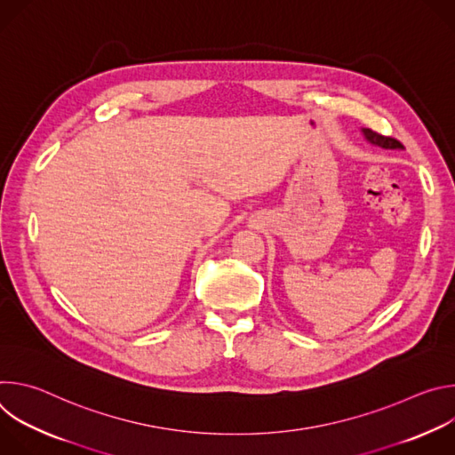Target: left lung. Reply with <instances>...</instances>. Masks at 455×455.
<instances>
[{
    "label": "left lung",
    "instance_id": "1",
    "mask_svg": "<svg viewBox=\"0 0 455 455\" xmlns=\"http://www.w3.org/2000/svg\"><path fill=\"white\" fill-rule=\"evenodd\" d=\"M360 132H362L363 139H365L371 146H374V148L393 149V151H396V149H403V146H402L398 140H395V139H385V137H381V135H378V133L371 132V129H367V127H362Z\"/></svg>",
    "mask_w": 455,
    "mask_h": 455
}]
</instances>
